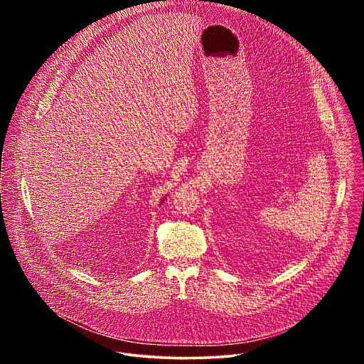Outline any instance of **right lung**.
Returning <instances> with one entry per match:
<instances>
[{
    "label": "right lung",
    "mask_w": 364,
    "mask_h": 364,
    "mask_svg": "<svg viewBox=\"0 0 364 364\" xmlns=\"http://www.w3.org/2000/svg\"><path fill=\"white\" fill-rule=\"evenodd\" d=\"M166 197H167V196H166ZM166 197H163V198H161V201H160V204H161V203H163V201H164V200H166Z\"/></svg>",
    "instance_id": "obj_1"
}]
</instances>
